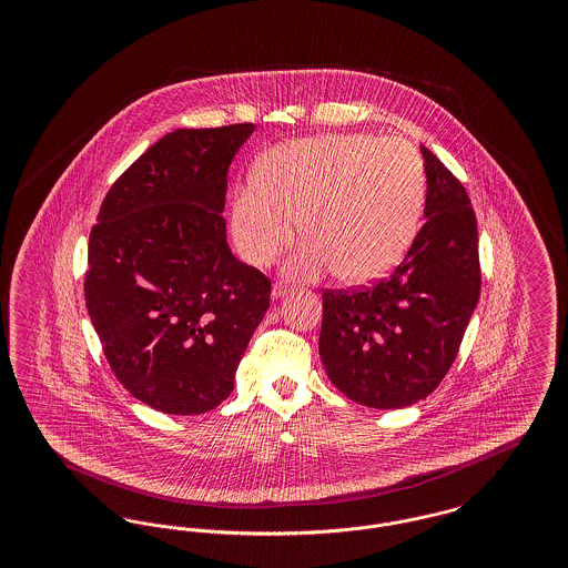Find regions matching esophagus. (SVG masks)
Here are the masks:
<instances>
[{
    "mask_svg": "<svg viewBox=\"0 0 568 568\" xmlns=\"http://www.w3.org/2000/svg\"><path fill=\"white\" fill-rule=\"evenodd\" d=\"M287 283H283V281H276L274 285H272V297L276 300V297L283 296V294H287Z\"/></svg>",
    "mask_w": 568,
    "mask_h": 568,
    "instance_id": "esophagus-1",
    "label": "esophagus"
}]
</instances>
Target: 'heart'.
<instances>
[{"label": "heart", "instance_id": "1", "mask_svg": "<svg viewBox=\"0 0 568 568\" xmlns=\"http://www.w3.org/2000/svg\"><path fill=\"white\" fill-rule=\"evenodd\" d=\"M426 168L400 135L325 134L274 149L234 191V239L251 264L266 266L300 230L285 271L320 278L338 268L353 283L392 271L417 236Z\"/></svg>", "mask_w": 568, "mask_h": 568}]
</instances>
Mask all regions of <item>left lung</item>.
<instances>
[{"instance_id":"left-lung-1","label":"left lung","mask_w":568,"mask_h":568,"mask_svg":"<svg viewBox=\"0 0 568 568\" xmlns=\"http://www.w3.org/2000/svg\"><path fill=\"white\" fill-rule=\"evenodd\" d=\"M424 225L405 260L371 287L325 290L320 355L353 403L403 408L449 373L479 302V234L468 193L422 146Z\"/></svg>"}]
</instances>
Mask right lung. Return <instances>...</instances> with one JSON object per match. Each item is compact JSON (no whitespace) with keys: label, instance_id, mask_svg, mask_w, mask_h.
<instances>
[{"label":"right lung","instance_id":"right-lung-1","mask_svg":"<svg viewBox=\"0 0 568 568\" xmlns=\"http://www.w3.org/2000/svg\"><path fill=\"white\" fill-rule=\"evenodd\" d=\"M253 123L176 130L110 187L89 234L84 300L110 368L140 403L200 415L234 389L271 278L225 241L227 170Z\"/></svg>","mask_w":568,"mask_h":568}]
</instances>
